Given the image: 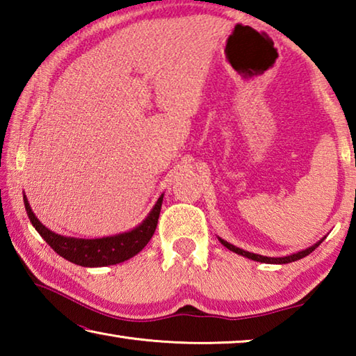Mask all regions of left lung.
Returning <instances> with one entry per match:
<instances>
[{"label": "left lung", "mask_w": 356, "mask_h": 356, "mask_svg": "<svg viewBox=\"0 0 356 356\" xmlns=\"http://www.w3.org/2000/svg\"><path fill=\"white\" fill-rule=\"evenodd\" d=\"M218 240L221 242V245L226 246L227 250L237 252V254H240V256L248 257V259H251V261H257V262H264V264H289V262H295V261H298V259H301V257L311 254V252L314 251V250L317 248V246L322 243L323 238L318 240V242L314 243L312 246H309V248L295 252V254H291V256H284V257H267V256L254 254V252H250V251H245V250H242V248H237V246L231 245L229 242H226V240H222V238H220V237H218Z\"/></svg>", "instance_id": "obj_1"}]
</instances>
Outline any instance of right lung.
<instances>
[{"label":"right lung","mask_w":356,"mask_h":356,"mask_svg":"<svg viewBox=\"0 0 356 356\" xmlns=\"http://www.w3.org/2000/svg\"><path fill=\"white\" fill-rule=\"evenodd\" d=\"M23 202H25L26 213L35 231L59 256L76 265H81V267H106V265H116L134 257L149 243V240L152 238L155 232L156 222H159L163 195L159 197L154 209L150 210L146 220L140 226H136L129 232L102 238H74L59 236V234L50 231L38 220L26 196L23 197Z\"/></svg>","instance_id":"add662e5"}]
</instances>
